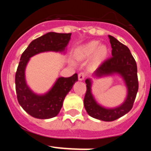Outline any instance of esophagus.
<instances>
[{"instance_id":"34e87169","label":"esophagus","mask_w":151,"mask_h":151,"mask_svg":"<svg viewBox=\"0 0 151 151\" xmlns=\"http://www.w3.org/2000/svg\"><path fill=\"white\" fill-rule=\"evenodd\" d=\"M78 80L82 81V80H84V78H85V74L84 73H80L79 74H78Z\"/></svg>"}]
</instances>
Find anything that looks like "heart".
Segmentation results:
<instances>
[{
  "mask_svg": "<svg viewBox=\"0 0 151 151\" xmlns=\"http://www.w3.org/2000/svg\"><path fill=\"white\" fill-rule=\"evenodd\" d=\"M108 53L109 50L106 45H100L98 41H91L78 47L75 51V56L78 60H86L94 54L92 62L95 65H100L105 60Z\"/></svg>",
  "mask_w": 151,
  "mask_h": 151,
  "instance_id": "obj_1",
  "label": "heart"
}]
</instances>
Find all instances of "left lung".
<instances>
[{
  "mask_svg": "<svg viewBox=\"0 0 151 151\" xmlns=\"http://www.w3.org/2000/svg\"><path fill=\"white\" fill-rule=\"evenodd\" d=\"M108 37L112 47V57L101 64L94 72V76L102 77L113 74L120 75L127 87V97L122 105L116 108L110 109L100 106L91 94V80L88 78L85 80L87 90L84 98V106L88 114L93 118L111 122L132 110L138 91V80L137 64L130 50L113 36Z\"/></svg>",
  "mask_w": 151,
  "mask_h": 151,
  "instance_id": "obj_1",
  "label": "left lung"
}]
</instances>
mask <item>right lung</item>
Segmentation results:
<instances>
[{"label":"right lung","mask_w":151,"mask_h":151,"mask_svg":"<svg viewBox=\"0 0 151 151\" xmlns=\"http://www.w3.org/2000/svg\"><path fill=\"white\" fill-rule=\"evenodd\" d=\"M71 33L48 32L33 40L22 53L15 76L17 100L25 111L37 119H50L60 113L65 97L78 81L75 73L69 78L60 77L48 92L42 95L35 94L28 87L25 69L30 57L46 51H64L69 43Z\"/></svg>","instance_id":"add662e5"}]
</instances>
